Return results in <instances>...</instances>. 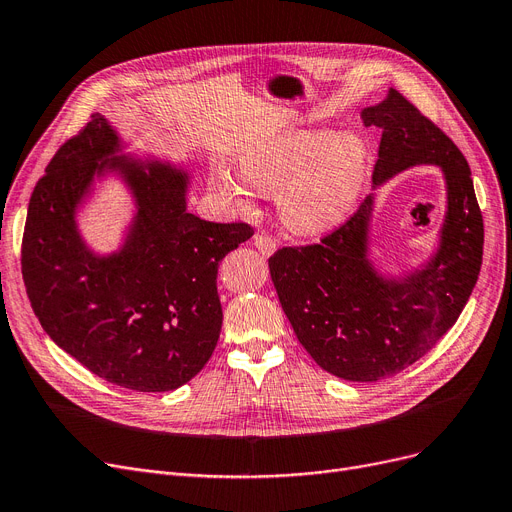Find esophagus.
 I'll use <instances>...</instances> for the list:
<instances>
[{"instance_id": "1", "label": "esophagus", "mask_w": 512, "mask_h": 512, "mask_svg": "<svg viewBox=\"0 0 512 512\" xmlns=\"http://www.w3.org/2000/svg\"><path fill=\"white\" fill-rule=\"evenodd\" d=\"M253 244L257 247V251H259L261 255H265V257L274 255V253H276V249H278L276 240H274L272 236H268V234H255Z\"/></svg>"}]
</instances>
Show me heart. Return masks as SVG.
I'll list each match as a JSON object with an SVG mask.
<instances>
[{"label":"heart","instance_id":"heart-1","mask_svg":"<svg viewBox=\"0 0 512 512\" xmlns=\"http://www.w3.org/2000/svg\"><path fill=\"white\" fill-rule=\"evenodd\" d=\"M368 144L358 133L288 131L244 150L240 173L219 163L211 171L213 190L236 207L251 205L255 190L276 192L286 228L322 234L339 226L362 192Z\"/></svg>","mask_w":512,"mask_h":512}]
</instances>
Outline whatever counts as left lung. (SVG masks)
<instances>
[{"label": "left lung", "mask_w": 512, "mask_h": 512, "mask_svg": "<svg viewBox=\"0 0 512 512\" xmlns=\"http://www.w3.org/2000/svg\"><path fill=\"white\" fill-rule=\"evenodd\" d=\"M362 119L383 129L374 188L416 165L441 169L448 209L435 253L402 276L376 270L368 259L370 194L320 244L278 249L270 274L316 364L345 381L374 383L412 366L456 324L481 270L483 217L462 152L402 94L389 90L383 102L364 108Z\"/></svg>", "instance_id": "8db88e82"}]
</instances>
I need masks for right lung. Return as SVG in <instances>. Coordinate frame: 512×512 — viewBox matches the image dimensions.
<instances>
[{"mask_svg": "<svg viewBox=\"0 0 512 512\" xmlns=\"http://www.w3.org/2000/svg\"><path fill=\"white\" fill-rule=\"evenodd\" d=\"M123 148L100 113L58 148L29 201L22 278L43 330L87 370L131 391H173L211 358L224 320L219 261L253 228L188 213L190 173ZM106 174L126 184L137 213L122 249L98 256L76 211Z\"/></svg>", "mask_w": 512, "mask_h": 512, "instance_id": "obj_1", "label": "right lung"}]
</instances>
